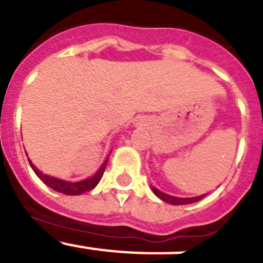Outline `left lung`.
Segmentation results:
<instances>
[{
  "label": "left lung",
  "instance_id": "1",
  "mask_svg": "<svg viewBox=\"0 0 263 263\" xmlns=\"http://www.w3.org/2000/svg\"><path fill=\"white\" fill-rule=\"evenodd\" d=\"M153 192L157 195L159 199H162L163 201L170 204H174V205H184V204H190V203H195V201L201 200L204 196H196V197H191V199H187V197H175V196H170V195L163 194V192H160L159 190L153 187Z\"/></svg>",
  "mask_w": 263,
  "mask_h": 263
}]
</instances>
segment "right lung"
Instances as JSON below:
<instances>
[{
  "mask_svg": "<svg viewBox=\"0 0 263 263\" xmlns=\"http://www.w3.org/2000/svg\"><path fill=\"white\" fill-rule=\"evenodd\" d=\"M30 162V166L31 168L34 170V173L41 178V180L45 184H47L48 187L55 190L58 192H62L64 195H81L84 194V192L90 191V190H93L95 187L97 185V183L100 182V179L103 176L104 171H105V167H106V162L108 159L104 162V164L100 167V170L95 174L92 178H88L85 180H81V182H76V183H71V182H64V180H60V179H55V178H51V176L45 175V174H42L38 168H36L34 164L31 163V160L29 159Z\"/></svg>",
  "mask_w": 263,
  "mask_h": 263,
  "instance_id": "add662e5",
  "label": "right lung"
}]
</instances>
